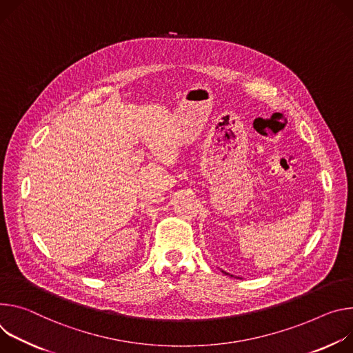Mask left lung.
I'll return each instance as SVG.
<instances>
[{"mask_svg":"<svg viewBox=\"0 0 353 353\" xmlns=\"http://www.w3.org/2000/svg\"><path fill=\"white\" fill-rule=\"evenodd\" d=\"M221 272H223V273H225V275H230V273H227V272H224V270H221ZM230 276H231V278H232V276H234V275H230ZM236 278H237V276H236Z\"/></svg>","mask_w":353,"mask_h":353,"instance_id":"obj_1","label":"left lung"}]
</instances>
